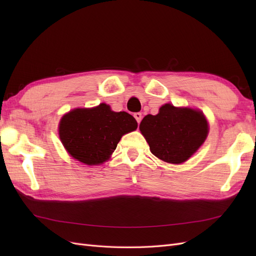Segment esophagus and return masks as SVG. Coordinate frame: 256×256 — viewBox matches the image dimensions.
<instances>
[{"label": "esophagus", "mask_w": 256, "mask_h": 256, "mask_svg": "<svg viewBox=\"0 0 256 256\" xmlns=\"http://www.w3.org/2000/svg\"><path fill=\"white\" fill-rule=\"evenodd\" d=\"M134 118L136 120V122H138V124H140V122H141V120H142V114L140 113V112H136V113H134Z\"/></svg>", "instance_id": "34e87169"}]
</instances>
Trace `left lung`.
Masks as SVG:
<instances>
[{
    "mask_svg": "<svg viewBox=\"0 0 256 256\" xmlns=\"http://www.w3.org/2000/svg\"><path fill=\"white\" fill-rule=\"evenodd\" d=\"M140 130L157 158L168 164L188 160L204 143L208 124L202 112L166 104L142 120Z\"/></svg>",
    "mask_w": 256,
    "mask_h": 256,
    "instance_id": "left-lung-1",
    "label": "left lung"
}]
</instances>
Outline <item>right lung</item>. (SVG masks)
Listing matches in <instances>:
<instances>
[{
	"label": "right lung",
	"mask_w": 256,
	"mask_h": 256,
	"mask_svg": "<svg viewBox=\"0 0 256 256\" xmlns=\"http://www.w3.org/2000/svg\"><path fill=\"white\" fill-rule=\"evenodd\" d=\"M136 128L132 115L111 111L109 106L102 104L64 115L60 122V138L74 159L94 166L109 159L120 138Z\"/></svg>",
	"instance_id": "1"
}]
</instances>
